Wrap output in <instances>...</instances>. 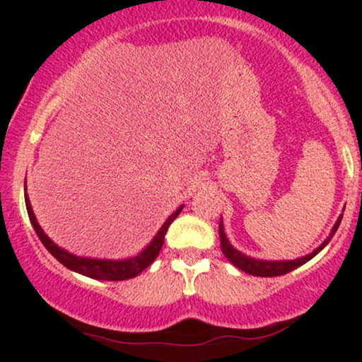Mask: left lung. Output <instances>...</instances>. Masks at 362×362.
I'll return each mask as SVG.
<instances>
[{
	"instance_id": "1",
	"label": "left lung",
	"mask_w": 362,
	"mask_h": 362,
	"mask_svg": "<svg viewBox=\"0 0 362 362\" xmlns=\"http://www.w3.org/2000/svg\"><path fill=\"white\" fill-rule=\"evenodd\" d=\"M342 221V218L337 219V223H335L334 230H332V233L328 238L323 242L320 247L315 250L313 253H310V255L306 257H301V259H296V260H282V262H267V260H255L252 259V257H247L243 255V253H240L238 250H235L233 247H231V243L228 242L226 235H224V230H223V224L219 221V240H221V250L224 253V257H226L228 260L231 262V264L235 265V267L242 269L243 272H248L252 274V276H259V277H274V276H282V274H288L291 271H294L296 267H300V265L305 264V262H308L310 259H313L317 253L322 250L325 245L330 242V238L334 236L335 231H337L339 224Z\"/></svg>"
}]
</instances>
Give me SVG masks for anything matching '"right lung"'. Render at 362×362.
<instances>
[{"label":"right lung","instance_id":"1","mask_svg":"<svg viewBox=\"0 0 362 362\" xmlns=\"http://www.w3.org/2000/svg\"><path fill=\"white\" fill-rule=\"evenodd\" d=\"M25 204H27L28 218H30V223L32 226H34L37 236H39L44 247L51 252L54 259H57L62 265H64V267L71 269L74 272L83 274V276H88L91 279H102V281L132 279V277H136L138 274L143 272L148 265H151V262L156 259L158 253L161 250V247H163L165 235H167L168 226L172 224L173 219L182 213V207H184L180 206L175 213L170 216L167 221H165L163 226H161V230L158 231V235L153 238V242L136 257H132V259H127V260H98V259H86V257H76L73 255V253H68L66 250H62V248L57 247V245L44 233L42 228L39 226V223H37L34 211H32L30 202H28L27 194H25Z\"/></svg>","mask_w":362,"mask_h":362}]
</instances>
